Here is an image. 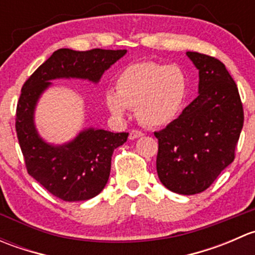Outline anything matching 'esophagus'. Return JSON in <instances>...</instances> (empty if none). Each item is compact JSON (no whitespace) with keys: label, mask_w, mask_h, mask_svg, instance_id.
<instances>
[{"label":"esophagus","mask_w":255,"mask_h":255,"mask_svg":"<svg viewBox=\"0 0 255 255\" xmlns=\"http://www.w3.org/2000/svg\"><path fill=\"white\" fill-rule=\"evenodd\" d=\"M143 135H144V133L142 132V130L132 129V130H130V133H129V139L134 140V139H137V138L143 137Z\"/></svg>","instance_id":"34e87169"}]
</instances>
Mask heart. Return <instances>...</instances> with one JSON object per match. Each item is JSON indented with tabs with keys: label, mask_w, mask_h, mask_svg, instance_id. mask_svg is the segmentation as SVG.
<instances>
[{
	"label": "heart",
	"mask_w": 255,
	"mask_h": 255,
	"mask_svg": "<svg viewBox=\"0 0 255 255\" xmlns=\"http://www.w3.org/2000/svg\"><path fill=\"white\" fill-rule=\"evenodd\" d=\"M187 80L176 65L140 61L126 66L116 79V91L105 95L107 109L116 117H125L135 109L137 118L146 127H163L177 117L186 99Z\"/></svg>",
	"instance_id": "obj_1"
}]
</instances>
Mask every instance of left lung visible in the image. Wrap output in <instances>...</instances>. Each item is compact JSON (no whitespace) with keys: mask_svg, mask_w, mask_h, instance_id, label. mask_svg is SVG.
Masks as SVG:
<instances>
[{"mask_svg":"<svg viewBox=\"0 0 255 255\" xmlns=\"http://www.w3.org/2000/svg\"><path fill=\"white\" fill-rule=\"evenodd\" d=\"M186 55L199 70V96L154 135L161 184L176 194L195 195L235 160L244 115L237 85L225 64L196 51Z\"/></svg>","mask_w":255,"mask_h":255,"instance_id":"8db88e82","label":"left lung"}]
</instances>
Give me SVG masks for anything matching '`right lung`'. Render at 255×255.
Here are the masks:
<instances>
[{"instance_id":"1","label":"right lung","mask_w":255,"mask_h":255,"mask_svg":"<svg viewBox=\"0 0 255 255\" xmlns=\"http://www.w3.org/2000/svg\"><path fill=\"white\" fill-rule=\"evenodd\" d=\"M127 50L92 49L54 51L24 82L16 112V132L28 174L64 201H86L106 186L113 150L127 142L128 133L97 128L81 130L73 140L54 145L38 133L34 112L43 92L55 79H82L97 84Z\"/></svg>"}]
</instances>
